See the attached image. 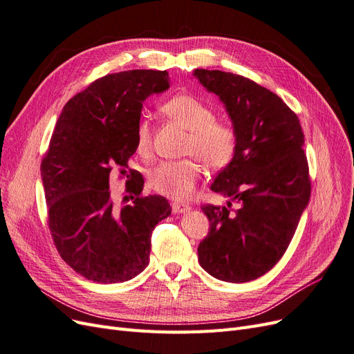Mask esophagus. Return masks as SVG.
<instances>
[{
  "instance_id": "34e87169",
  "label": "esophagus",
  "mask_w": 354,
  "mask_h": 354,
  "mask_svg": "<svg viewBox=\"0 0 354 354\" xmlns=\"http://www.w3.org/2000/svg\"><path fill=\"white\" fill-rule=\"evenodd\" d=\"M170 206H172V212L174 213H185V212H188L191 209L188 204H185V203H176V201L170 204Z\"/></svg>"
}]
</instances>
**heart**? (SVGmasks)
I'll use <instances>...</instances> for the list:
<instances>
[{"mask_svg":"<svg viewBox=\"0 0 354 354\" xmlns=\"http://www.w3.org/2000/svg\"><path fill=\"white\" fill-rule=\"evenodd\" d=\"M163 115L188 131L182 151L191 157L156 166L148 184L160 196L174 200L188 198L203 175L201 160L210 170H221L230 165L238 150V131L234 123L218 119L214 110L192 94H176L160 107ZM136 151L150 154L153 145V127L141 119L135 132Z\"/></svg>","mask_w":354,"mask_h":354,"instance_id":"obj_1","label":"heart"}]
</instances>
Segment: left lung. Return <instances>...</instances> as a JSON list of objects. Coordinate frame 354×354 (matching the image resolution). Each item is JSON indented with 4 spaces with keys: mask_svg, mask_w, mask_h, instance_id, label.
<instances>
[{
    "mask_svg": "<svg viewBox=\"0 0 354 354\" xmlns=\"http://www.w3.org/2000/svg\"><path fill=\"white\" fill-rule=\"evenodd\" d=\"M194 76L221 98L239 138L234 160L212 185L231 201L201 207L210 231L198 245V261L221 281L248 282L281 260L309 203L304 133L297 115L250 79L206 69Z\"/></svg>",
    "mask_w": 354,
    "mask_h": 354,
    "instance_id": "1",
    "label": "left lung"
}]
</instances>
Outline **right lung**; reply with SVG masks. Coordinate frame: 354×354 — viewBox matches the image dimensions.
<instances>
[{
  "instance_id": "add662e5",
  "label": "right lung",
  "mask_w": 354,
  "mask_h": 354,
  "mask_svg": "<svg viewBox=\"0 0 354 354\" xmlns=\"http://www.w3.org/2000/svg\"><path fill=\"white\" fill-rule=\"evenodd\" d=\"M167 88L166 71L106 75L67 101L55 123L41 163L47 222L62 259L89 281L118 283L141 273L156 225L172 212L165 197L142 196L144 179L128 172L142 102ZM115 171L136 178L127 181L133 203L122 209L111 198Z\"/></svg>"
}]
</instances>
